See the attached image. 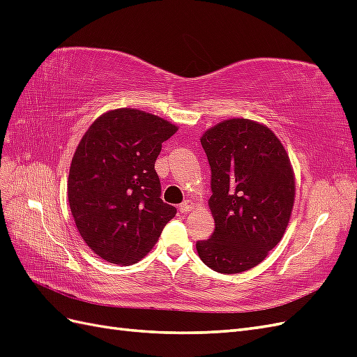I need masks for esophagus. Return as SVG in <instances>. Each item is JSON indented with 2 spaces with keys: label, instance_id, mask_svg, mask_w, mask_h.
Returning <instances> with one entry per match:
<instances>
[{
  "label": "esophagus",
  "instance_id": "34e87169",
  "mask_svg": "<svg viewBox=\"0 0 357 357\" xmlns=\"http://www.w3.org/2000/svg\"><path fill=\"white\" fill-rule=\"evenodd\" d=\"M193 207H195V204H193L192 201H185L183 204H180V207H178V210L181 211V213H189Z\"/></svg>",
  "mask_w": 357,
  "mask_h": 357
}]
</instances>
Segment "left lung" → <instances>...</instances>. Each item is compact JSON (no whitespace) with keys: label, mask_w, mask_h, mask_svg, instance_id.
<instances>
[{"label":"left lung","mask_w":357,"mask_h":357,"mask_svg":"<svg viewBox=\"0 0 357 357\" xmlns=\"http://www.w3.org/2000/svg\"><path fill=\"white\" fill-rule=\"evenodd\" d=\"M201 144L211 167L215 229L197 250L214 271L238 274L283 238L295 204L294 168L278 137L250 119L222 121L202 134Z\"/></svg>","instance_id":"8db88e82"}]
</instances>
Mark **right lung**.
Here are the masks:
<instances>
[{
    "label": "right lung",
    "instance_id": "right-lung-1",
    "mask_svg": "<svg viewBox=\"0 0 357 357\" xmlns=\"http://www.w3.org/2000/svg\"><path fill=\"white\" fill-rule=\"evenodd\" d=\"M177 126L138 109L101 114L75 149L68 202L84 243L104 261L137 264L177 210L160 199L155 162Z\"/></svg>",
    "mask_w": 357,
    "mask_h": 357
}]
</instances>
